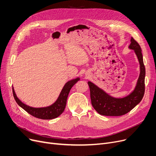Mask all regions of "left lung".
Instances as JSON below:
<instances>
[{"label": "left lung", "instance_id": "1", "mask_svg": "<svg viewBox=\"0 0 156 156\" xmlns=\"http://www.w3.org/2000/svg\"><path fill=\"white\" fill-rule=\"evenodd\" d=\"M129 49L134 51L140 64V75L136 86L128 95L122 98L111 96L103 89L91 81L90 86L91 104L98 114L106 116H120L129 112L142 100L145 93V68L144 64L142 49L138 43L131 38Z\"/></svg>", "mask_w": 156, "mask_h": 156}]
</instances>
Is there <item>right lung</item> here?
<instances>
[{"label":"right lung","instance_id":"right-lung-1","mask_svg":"<svg viewBox=\"0 0 156 156\" xmlns=\"http://www.w3.org/2000/svg\"><path fill=\"white\" fill-rule=\"evenodd\" d=\"M79 80L80 78L77 77L66 82L64 85L60 94H59L57 100L52 105L45 107L35 108L25 104L24 103L22 102L17 97L16 93L14 91V87H12L13 96L18 105L32 116L41 119H53L60 116L63 112L66 104V100H67L68 95L71 88Z\"/></svg>","mask_w":156,"mask_h":156}]
</instances>
